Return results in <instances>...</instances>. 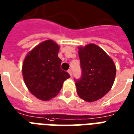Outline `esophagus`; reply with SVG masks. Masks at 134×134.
<instances>
[{
  "instance_id": "34e87169",
  "label": "esophagus",
  "mask_w": 134,
  "mask_h": 134,
  "mask_svg": "<svg viewBox=\"0 0 134 134\" xmlns=\"http://www.w3.org/2000/svg\"><path fill=\"white\" fill-rule=\"evenodd\" d=\"M67 72L69 73V74H70V76H72V70H68V71H67Z\"/></svg>"
}]
</instances>
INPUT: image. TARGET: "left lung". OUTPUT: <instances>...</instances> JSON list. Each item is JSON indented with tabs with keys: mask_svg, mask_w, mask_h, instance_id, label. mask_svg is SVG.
I'll return each instance as SVG.
<instances>
[{
	"mask_svg": "<svg viewBox=\"0 0 134 134\" xmlns=\"http://www.w3.org/2000/svg\"><path fill=\"white\" fill-rule=\"evenodd\" d=\"M82 68L81 78L75 82L80 98L93 102L103 98L111 89L116 68L113 59L95 44L78 47Z\"/></svg>",
	"mask_w": 134,
	"mask_h": 134,
	"instance_id": "1",
	"label": "left lung"
}]
</instances>
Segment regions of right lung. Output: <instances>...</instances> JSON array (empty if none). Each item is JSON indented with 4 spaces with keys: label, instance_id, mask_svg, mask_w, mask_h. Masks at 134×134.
<instances>
[{
    "label": "right lung",
    "instance_id": "right-lung-1",
    "mask_svg": "<svg viewBox=\"0 0 134 134\" xmlns=\"http://www.w3.org/2000/svg\"><path fill=\"white\" fill-rule=\"evenodd\" d=\"M59 46L49 39L28 53L23 63L22 74L31 93L39 100H50L57 96L70 75L60 68Z\"/></svg>",
    "mask_w": 134,
    "mask_h": 134
}]
</instances>
